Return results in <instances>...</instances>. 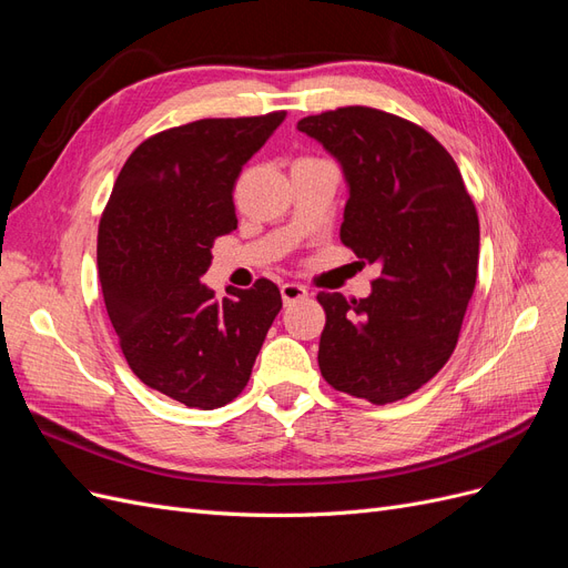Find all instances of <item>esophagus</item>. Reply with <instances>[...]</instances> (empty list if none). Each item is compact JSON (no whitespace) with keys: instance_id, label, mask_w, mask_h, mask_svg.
Wrapping results in <instances>:
<instances>
[{"instance_id":"esophagus-1","label":"esophagus","mask_w":568,"mask_h":568,"mask_svg":"<svg viewBox=\"0 0 568 568\" xmlns=\"http://www.w3.org/2000/svg\"><path fill=\"white\" fill-rule=\"evenodd\" d=\"M282 301H284V305H291V303H298V301H303L305 296H307V291H305V286H301V284H282Z\"/></svg>"}]
</instances>
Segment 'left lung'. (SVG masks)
<instances>
[{
  "mask_svg": "<svg viewBox=\"0 0 568 568\" xmlns=\"http://www.w3.org/2000/svg\"><path fill=\"white\" fill-rule=\"evenodd\" d=\"M298 130L338 161L348 184L341 242L379 265L372 294H317L326 384L374 405L407 398L448 363L476 286L478 215L459 168L398 115L346 106Z\"/></svg>",
  "mask_w": 568,
  "mask_h": 568,
  "instance_id": "8db88e82",
  "label": "left lung"
}]
</instances>
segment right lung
I'll use <instances>...</instances> for the list:
<instances>
[{
	"label": "right lung",
	"instance_id": "obj_1",
	"mask_svg": "<svg viewBox=\"0 0 568 568\" xmlns=\"http://www.w3.org/2000/svg\"><path fill=\"white\" fill-rule=\"evenodd\" d=\"M284 118H205L149 136L101 215L99 282L120 348L140 382L186 407L215 409L244 390L282 311L270 280L215 301L201 277L215 239L236 230L239 173Z\"/></svg>",
	"mask_w": 568,
	"mask_h": 568
}]
</instances>
